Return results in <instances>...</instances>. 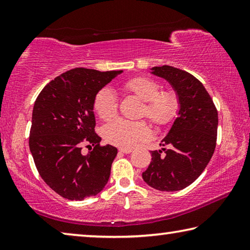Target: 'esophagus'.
<instances>
[{"instance_id": "esophagus-1", "label": "esophagus", "mask_w": 250, "mask_h": 250, "mask_svg": "<svg viewBox=\"0 0 250 250\" xmlns=\"http://www.w3.org/2000/svg\"><path fill=\"white\" fill-rule=\"evenodd\" d=\"M119 152H121V153H125V154H129L132 152V150L131 149H119Z\"/></svg>"}]
</instances>
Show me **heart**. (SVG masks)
<instances>
[{
    "label": "heart",
    "instance_id": "1",
    "mask_svg": "<svg viewBox=\"0 0 250 250\" xmlns=\"http://www.w3.org/2000/svg\"><path fill=\"white\" fill-rule=\"evenodd\" d=\"M124 88L145 101L142 115L155 125H166L174 120L179 111V99L171 90L161 91L156 80L139 76L124 83ZM94 109L103 120H110L118 112V97L111 88L104 87L97 92ZM105 141L120 147H131L149 138L150 130L145 121L115 119L104 126Z\"/></svg>",
    "mask_w": 250,
    "mask_h": 250
}]
</instances>
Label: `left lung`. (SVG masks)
Wrapping results in <instances>:
<instances>
[{"mask_svg":"<svg viewBox=\"0 0 250 250\" xmlns=\"http://www.w3.org/2000/svg\"><path fill=\"white\" fill-rule=\"evenodd\" d=\"M151 70L152 75L171 84L180 107L177 118L160 143L167 149L151 151L152 161L142 179L158 191L175 192L191 185L213 156L217 110L203 83L188 71L167 65L152 67Z\"/></svg>","mask_w":250,"mask_h":250,"instance_id":"left-lung-1","label":"left lung"}]
</instances>
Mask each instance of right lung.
I'll use <instances>...</instances> for the list:
<instances>
[{
    "label": "right lung",
    "instance_id": "right-lung-1",
    "mask_svg": "<svg viewBox=\"0 0 250 250\" xmlns=\"http://www.w3.org/2000/svg\"><path fill=\"white\" fill-rule=\"evenodd\" d=\"M120 74L122 70H68L46 84L34 104L29 150L42 179L67 200L95 196L108 183L118 150L99 146L94 99ZM83 143L94 146L87 156L81 153Z\"/></svg>",
    "mask_w": 250,
    "mask_h": 250
}]
</instances>
